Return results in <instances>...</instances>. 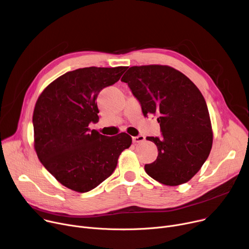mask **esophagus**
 <instances>
[{"label": "esophagus", "instance_id": "obj_1", "mask_svg": "<svg viewBox=\"0 0 249 249\" xmlns=\"http://www.w3.org/2000/svg\"><path fill=\"white\" fill-rule=\"evenodd\" d=\"M144 140H145V136H143V135H138V136L132 138L133 143H141V142H143Z\"/></svg>", "mask_w": 249, "mask_h": 249}]
</instances>
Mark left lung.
Listing matches in <instances>:
<instances>
[{"label":"left lung","mask_w":249,"mask_h":249,"mask_svg":"<svg viewBox=\"0 0 249 249\" xmlns=\"http://www.w3.org/2000/svg\"><path fill=\"white\" fill-rule=\"evenodd\" d=\"M141 104L145 117L158 115L160 137L157 160L145 164L155 180L169 186L189 181L209 157L213 132L206 101L198 88L168 66H134L121 79Z\"/></svg>","instance_id":"left-lung-1"}]
</instances>
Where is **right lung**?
I'll list each match as a JSON object with an SVG mask.
<instances>
[{"instance_id": "add662e5", "label": "right lung", "mask_w": 249, "mask_h": 249, "mask_svg": "<svg viewBox=\"0 0 249 249\" xmlns=\"http://www.w3.org/2000/svg\"><path fill=\"white\" fill-rule=\"evenodd\" d=\"M127 67H89L51 83L35 104L34 148L44 167L64 186L88 192L109 177L132 144L121 133L107 137L89 128L98 121L99 91L119 81Z\"/></svg>"}]
</instances>
